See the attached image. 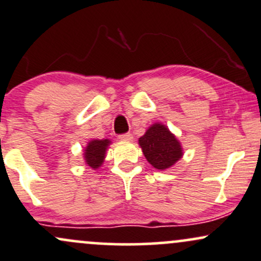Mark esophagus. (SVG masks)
<instances>
[{
	"label": "esophagus",
	"mask_w": 261,
	"mask_h": 261,
	"mask_svg": "<svg viewBox=\"0 0 261 261\" xmlns=\"http://www.w3.org/2000/svg\"><path fill=\"white\" fill-rule=\"evenodd\" d=\"M118 138L121 140H123V142H130V140L133 139V136H132L130 133H124V134H121V136H118Z\"/></svg>",
	"instance_id": "obj_1"
}]
</instances>
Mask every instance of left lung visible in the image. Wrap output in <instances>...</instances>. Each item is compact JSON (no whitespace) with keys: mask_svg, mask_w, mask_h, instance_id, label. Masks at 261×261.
I'll return each mask as SVG.
<instances>
[{"mask_svg":"<svg viewBox=\"0 0 261 261\" xmlns=\"http://www.w3.org/2000/svg\"><path fill=\"white\" fill-rule=\"evenodd\" d=\"M143 154L156 170H167L183 156L179 140L165 124L154 123L139 138Z\"/></svg>","mask_w":261,"mask_h":261,"instance_id":"8db88e82","label":"left lung"}]
</instances>
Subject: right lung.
Returning a JSON list of instances; mask_svg holds the SVG:
<instances>
[{
	"label": "right lung",
	"instance_id": "1",
	"mask_svg": "<svg viewBox=\"0 0 261 261\" xmlns=\"http://www.w3.org/2000/svg\"><path fill=\"white\" fill-rule=\"evenodd\" d=\"M111 144L110 139H93L88 143L84 150V160L88 166L93 170L99 168L102 165L106 156V150Z\"/></svg>",
	"mask_w": 261,
	"mask_h": 261
}]
</instances>
